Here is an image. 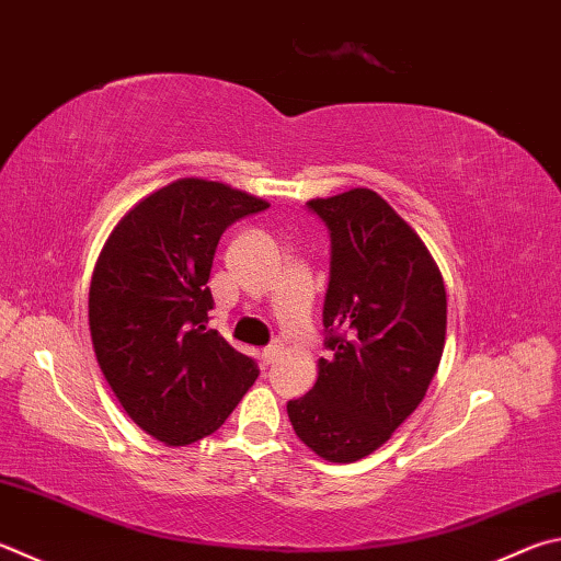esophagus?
I'll return each instance as SVG.
<instances>
[{
  "mask_svg": "<svg viewBox=\"0 0 561 561\" xmlns=\"http://www.w3.org/2000/svg\"><path fill=\"white\" fill-rule=\"evenodd\" d=\"M279 353H282V343H272V345H267V348L262 351V360H264V365L274 363V358H277Z\"/></svg>",
  "mask_w": 561,
  "mask_h": 561,
  "instance_id": "esophagus-1",
  "label": "esophagus"
}]
</instances>
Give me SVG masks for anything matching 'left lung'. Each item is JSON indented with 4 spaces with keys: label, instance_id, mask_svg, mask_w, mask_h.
<instances>
[{
    "label": "left lung",
    "instance_id": "1",
    "mask_svg": "<svg viewBox=\"0 0 561 561\" xmlns=\"http://www.w3.org/2000/svg\"><path fill=\"white\" fill-rule=\"evenodd\" d=\"M331 238L323 301L329 358L287 402L299 439L325 461L373 454L424 400L446 339V289L416 232L370 188L309 201Z\"/></svg>",
    "mask_w": 561,
    "mask_h": 561
}]
</instances>
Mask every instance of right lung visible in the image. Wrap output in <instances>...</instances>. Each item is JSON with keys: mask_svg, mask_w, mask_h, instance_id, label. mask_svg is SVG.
<instances>
[{"mask_svg": "<svg viewBox=\"0 0 561 561\" xmlns=\"http://www.w3.org/2000/svg\"><path fill=\"white\" fill-rule=\"evenodd\" d=\"M264 208L226 183L179 179L100 252L88 304L100 370L131 422L169 446L216 432L257 380V363L208 329V277L222 232Z\"/></svg>", "mask_w": 561, "mask_h": 561, "instance_id": "obj_1", "label": "right lung"}]
</instances>
